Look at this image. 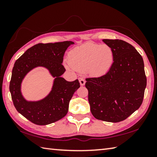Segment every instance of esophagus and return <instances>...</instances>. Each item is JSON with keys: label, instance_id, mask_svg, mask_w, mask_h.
<instances>
[{"label": "esophagus", "instance_id": "esophagus-1", "mask_svg": "<svg viewBox=\"0 0 157 157\" xmlns=\"http://www.w3.org/2000/svg\"><path fill=\"white\" fill-rule=\"evenodd\" d=\"M79 82L81 86H84L85 83H86V81H85L83 78H79Z\"/></svg>", "mask_w": 157, "mask_h": 157}]
</instances>
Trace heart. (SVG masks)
Here are the masks:
<instances>
[{
  "label": "heart",
  "instance_id": "1",
  "mask_svg": "<svg viewBox=\"0 0 157 157\" xmlns=\"http://www.w3.org/2000/svg\"><path fill=\"white\" fill-rule=\"evenodd\" d=\"M68 62L78 71H88L92 75L107 73L113 62V52L107 44L87 42L74 48L68 53Z\"/></svg>",
  "mask_w": 157,
  "mask_h": 157
}]
</instances>
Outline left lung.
Masks as SVG:
<instances>
[{
    "mask_svg": "<svg viewBox=\"0 0 157 157\" xmlns=\"http://www.w3.org/2000/svg\"><path fill=\"white\" fill-rule=\"evenodd\" d=\"M113 52L109 71L99 78H86L91 113L98 120L118 123L141 105L147 85L143 57L135 48L120 39H103Z\"/></svg>",
    "mask_w": 157,
    "mask_h": 157,
    "instance_id": "obj_1",
    "label": "left lung"
}]
</instances>
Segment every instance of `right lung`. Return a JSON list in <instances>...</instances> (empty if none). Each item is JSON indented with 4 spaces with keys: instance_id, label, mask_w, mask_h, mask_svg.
<instances>
[{
    "instance_id": "right-lung-1",
    "label": "right lung",
    "mask_w": 157,
    "mask_h": 157,
    "mask_svg": "<svg viewBox=\"0 0 157 157\" xmlns=\"http://www.w3.org/2000/svg\"><path fill=\"white\" fill-rule=\"evenodd\" d=\"M73 42L66 41L38 44L30 48L16 61L12 69L10 91L18 113L38 125H46L63 118L68 113L69 102L78 88V79L66 81L62 78L66 71L62 65L66 49ZM37 67L46 68L53 77L52 91L43 99L27 101L21 92V84L26 75Z\"/></svg>"
}]
</instances>
